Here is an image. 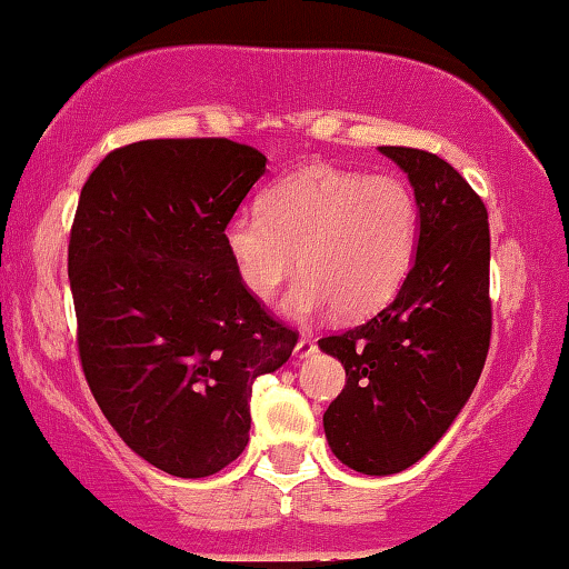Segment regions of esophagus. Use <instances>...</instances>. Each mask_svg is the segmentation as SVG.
I'll return each instance as SVG.
<instances>
[{
  "label": "esophagus",
  "mask_w": 569,
  "mask_h": 569,
  "mask_svg": "<svg viewBox=\"0 0 569 569\" xmlns=\"http://www.w3.org/2000/svg\"><path fill=\"white\" fill-rule=\"evenodd\" d=\"M315 352H318V346H315L312 338H300V340H297L295 358H310V356H315Z\"/></svg>",
  "instance_id": "1"
}]
</instances>
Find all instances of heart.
<instances>
[{"mask_svg": "<svg viewBox=\"0 0 569 569\" xmlns=\"http://www.w3.org/2000/svg\"><path fill=\"white\" fill-rule=\"evenodd\" d=\"M237 277L257 302H269L300 262L305 277L282 310L295 320L335 310L366 318L393 300L418 247V203L393 176H362L307 166L239 209L223 227Z\"/></svg>", "mask_w": 569, "mask_h": 569, "instance_id": "1", "label": "heart"}]
</instances>
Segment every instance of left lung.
I'll return each mask as SVG.
<instances>
[{
	"label": "left lung",
	"mask_w": 569,
	"mask_h": 569,
	"mask_svg": "<svg viewBox=\"0 0 569 569\" xmlns=\"http://www.w3.org/2000/svg\"><path fill=\"white\" fill-rule=\"evenodd\" d=\"M378 151L413 186L416 259L393 302L320 340L348 378L322 423L346 467L388 477L439 443L479 383L491 338L489 219L443 158L403 146Z\"/></svg>",
	"instance_id": "left-lung-1"
}]
</instances>
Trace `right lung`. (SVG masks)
Returning <instances> with one entry per match:
<instances>
[{
  "instance_id": "add662e5",
  "label": "right lung",
  "mask_w": 569,
  "mask_h": 569,
  "mask_svg": "<svg viewBox=\"0 0 569 569\" xmlns=\"http://www.w3.org/2000/svg\"><path fill=\"white\" fill-rule=\"evenodd\" d=\"M264 171L229 138H158L110 151L80 191L68 274L82 372L120 439L171 477L244 451L251 386L297 346L223 244Z\"/></svg>"
}]
</instances>
